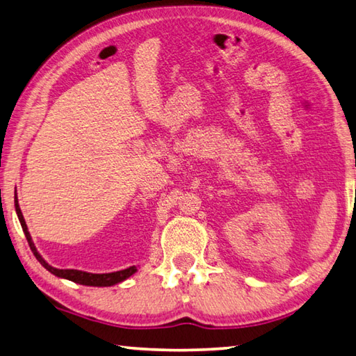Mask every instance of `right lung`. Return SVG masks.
Segmentation results:
<instances>
[{"instance_id":"right-lung-1","label":"right lung","mask_w":356,"mask_h":356,"mask_svg":"<svg viewBox=\"0 0 356 356\" xmlns=\"http://www.w3.org/2000/svg\"><path fill=\"white\" fill-rule=\"evenodd\" d=\"M15 210H17V214H18L21 228H23L24 236H26V239H27V243H29V247L32 250L33 256L37 257L41 266H43L46 270L51 271L52 275L58 276V277H65V280H69V281L76 282V284H81V285H90V287H109V285H114V284H118V282H122L124 280H128L131 275H134L136 271H137L136 267H128V268L120 270V271H113V273L94 275V273H86V271H81V270H60V268L51 267L43 259V257L40 256V253L37 252V248H35V245H33L31 234H29V232H27V225H26V222H24L23 213H21V210H19L17 193H15Z\"/></svg>"}]
</instances>
